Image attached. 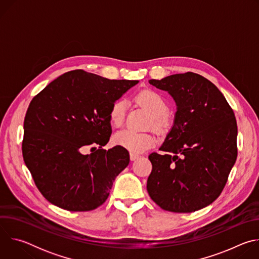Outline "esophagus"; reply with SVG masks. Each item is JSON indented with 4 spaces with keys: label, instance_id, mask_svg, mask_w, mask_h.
Returning <instances> with one entry per match:
<instances>
[{
    "label": "esophagus",
    "instance_id": "obj_1",
    "mask_svg": "<svg viewBox=\"0 0 259 259\" xmlns=\"http://www.w3.org/2000/svg\"><path fill=\"white\" fill-rule=\"evenodd\" d=\"M139 157H140V156L137 155V154H133V153L130 154V159H131V161H135V160L138 159Z\"/></svg>",
    "mask_w": 259,
    "mask_h": 259
}]
</instances>
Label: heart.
<instances>
[{"label":"heart","mask_w":259,"mask_h":259,"mask_svg":"<svg viewBox=\"0 0 259 259\" xmlns=\"http://www.w3.org/2000/svg\"><path fill=\"white\" fill-rule=\"evenodd\" d=\"M137 103L147 109L152 116L153 126L162 130L167 124V113L169 105L167 100L155 90L143 89L134 95ZM127 102L120 98L116 100L109 108V121L115 127H120L125 120ZM156 136L152 132H138L132 129H123L115 134L114 142L133 154H140L151 149L156 143Z\"/></svg>","instance_id":"heart-1"}]
</instances>
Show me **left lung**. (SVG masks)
Returning a JSON list of instances; mask_svg holds the SVG:
<instances>
[{"label":"left lung","mask_w":259,"mask_h":259,"mask_svg":"<svg viewBox=\"0 0 259 259\" xmlns=\"http://www.w3.org/2000/svg\"><path fill=\"white\" fill-rule=\"evenodd\" d=\"M150 84L175 100L174 124L153 165L146 190L162 209L190 213L213 203L236 163L238 127L233 108L218 88L195 72L176 73Z\"/></svg>","instance_id":"left-lung-1"}]
</instances>
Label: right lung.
<instances>
[{
    "mask_svg": "<svg viewBox=\"0 0 259 259\" xmlns=\"http://www.w3.org/2000/svg\"><path fill=\"white\" fill-rule=\"evenodd\" d=\"M137 83L76 69L32 98L23 123L22 155L36 188L51 204L68 211H90L105 202L130 161L120 145L102 149L112 134L109 108ZM95 144L98 150L81 154Z\"/></svg>",
    "mask_w": 259,
    "mask_h": 259,
    "instance_id": "right-lung-1",
    "label": "right lung"
}]
</instances>
